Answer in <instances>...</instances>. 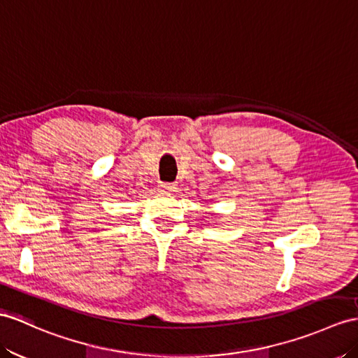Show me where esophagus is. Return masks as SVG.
<instances>
[{"instance_id": "1", "label": "esophagus", "mask_w": 358, "mask_h": 358, "mask_svg": "<svg viewBox=\"0 0 358 358\" xmlns=\"http://www.w3.org/2000/svg\"><path fill=\"white\" fill-rule=\"evenodd\" d=\"M159 189L164 191V193H171V191L176 189V185L174 184H167V182H159Z\"/></svg>"}]
</instances>
